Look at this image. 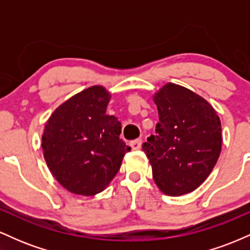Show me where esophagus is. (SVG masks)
Instances as JSON below:
<instances>
[{
	"instance_id": "obj_1",
	"label": "esophagus",
	"mask_w": 250,
	"mask_h": 250,
	"mask_svg": "<svg viewBox=\"0 0 250 250\" xmlns=\"http://www.w3.org/2000/svg\"><path fill=\"white\" fill-rule=\"evenodd\" d=\"M141 145H142L141 139H136V140H134V141L130 142V147H131V149H134V150H137V149L141 148Z\"/></svg>"
}]
</instances>
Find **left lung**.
<instances>
[{"label": "left lung", "instance_id": "obj_1", "mask_svg": "<svg viewBox=\"0 0 250 250\" xmlns=\"http://www.w3.org/2000/svg\"><path fill=\"white\" fill-rule=\"evenodd\" d=\"M160 122L143 143L162 193L180 196L199 188L221 153L220 117L209 103L189 89L167 83L154 95Z\"/></svg>", "mask_w": 250, "mask_h": 250}]
</instances>
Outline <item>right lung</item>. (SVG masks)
<instances>
[{
    "mask_svg": "<svg viewBox=\"0 0 250 250\" xmlns=\"http://www.w3.org/2000/svg\"><path fill=\"white\" fill-rule=\"evenodd\" d=\"M110 94L94 85L55 109L42 135L44 160L70 193L93 196L107 188L130 147L120 139L121 122L105 114Z\"/></svg>",
    "mask_w": 250,
    "mask_h": 250,
    "instance_id": "1",
    "label": "right lung"
}]
</instances>
